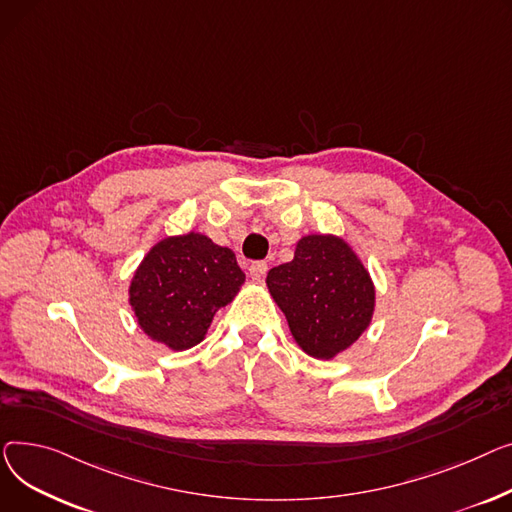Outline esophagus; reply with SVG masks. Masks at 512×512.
I'll return each mask as SVG.
<instances>
[{
  "label": "esophagus",
  "instance_id": "34e87169",
  "mask_svg": "<svg viewBox=\"0 0 512 512\" xmlns=\"http://www.w3.org/2000/svg\"><path fill=\"white\" fill-rule=\"evenodd\" d=\"M266 270H268V264L266 262H252L250 264V277L254 281H262L266 277Z\"/></svg>",
  "mask_w": 512,
  "mask_h": 512
}]
</instances>
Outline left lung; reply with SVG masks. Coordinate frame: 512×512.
<instances>
[{"mask_svg": "<svg viewBox=\"0 0 512 512\" xmlns=\"http://www.w3.org/2000/svg\"><path fill=\"white\" fill-rule=\"evenodd\" d=\"M266 287L295 343L316 359L347 351L372 324L376 287L362 258L333 233L299 239L291 262L268 270Z\"/></svg>", "mask_w": 512, "mask_h": 512, "instance_id": "1", "label": "left lung"}]
</instances>
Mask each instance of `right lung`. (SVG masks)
Listing matches in <instances>:
<instances>
[{
	"instance_id": "1",
	"label": "right lung",
	"mask_w": 512,
	"mask_h": 512,
	"mask_svg": "<svg viewBox=\"0 0 512 512\" xmlns=\"http://www.w3.org/2000/svg\"><path fill=\"white\" fill-rule=\"evenodd\" d=\"M246 281L235 254L198 231L171 235L148 250L130 281L142 333L171 351L204 341L215 314Z\"/></svg>"
}]
</instances>
